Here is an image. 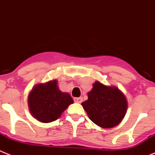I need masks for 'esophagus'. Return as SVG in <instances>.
<instances>
[{
	"label": "esophagus",
	"instance_id": "1",
	"mask_svg": "<svg viewBox=\"0 0 155 155\" xmlns=\"http://www.w3.org/2000/svg\"><path fill=\"white\" fill-rule=\"evenodd\" d=\"M74 101L76 102H78V103H81L82 102V98L78 97V98H74Z\"/></svg>",
	"mask_w": 155,
	"mask_h": 155
}]
</instances>
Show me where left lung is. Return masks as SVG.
<instances>
[{"instance_id": "left-lung-1", "label": "left lung", "mask_w": 155, "mask_h": 155, "mask_svg": "<svg viewBox=\"0 0 155 155\" xmlns=\"http://www.w3.org/2000/svg\"><path fill=\"white\" fill-rule=\"evenodd\" d=\"M89 118L103 128L116 126L125 117L128 103L121 91L115 86H107L96 82L88 92V99L82 102Z\"/></svg>"}]
</instances>
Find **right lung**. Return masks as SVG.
Masks as SVG:
<instances>
[{
	"label": "right lung",
	"mask_w": 155,
	"mask_h": 155,
	"mask_svg": "<svg viewBox=\"0 0 155 155\" xmlns=\"http://www.w3.org/2000/svg\"><path fill=\"white\" fill-rule=\"evenodd\" d=\"M73 103L70 95L59 89L56 80L36 85L28 95L30 112L43 123L56 121Z\"/></svg>",
	"instance_id": "1"
}]
</instances>
